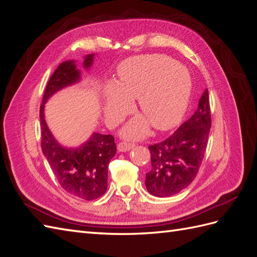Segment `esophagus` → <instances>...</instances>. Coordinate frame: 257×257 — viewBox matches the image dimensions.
<instances>
[{
	"mask_svg": "<svg viewBox=\"0 0 257 257\" xmlns=\"http://www.w3.org/2000/svg\"><path fill=\"white\" fill-rule=\"evenodd\" d=\"M135 145L132 143H128V142H121L118 143L117 145V149L118 152H128V150L132 149Z\"/></svg>",
	"mask_w": 257,
	"mask_h": 257,
	"instance_id": "obj_1",
	"label": "esophagus"
}]
</instances>
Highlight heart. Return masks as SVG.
I'll return each mask as SVG.
<instances>
[{
    "label": "heart",
    "instance_id": "obj_1",
    "mask_svg": "<svg viewBox=\"0 0 257 257\" xmlns=\"http://www.w3.org/2000/svg\"><path fill=\"white\" fill-rule=\"evenodd\" d=\"M118 79L105 86L104 114L109 123H117L128 113L132 100L143 116L130 121L123 134L131 139L145 135L149 123L159 131L177 125L189 104V71L165 54H145L131 58L118 66Z\"/></svg>",
    "mask_w": 257,
    "mask_h": 257
}]
</instances>
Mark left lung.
I'll list each match as a JSON object with an SVG mask.
<instances>
[{
  "instance_id": "8db88e82",
  "label": "left lung",
  "mask_w": 257,
  "mask_h": 257,
  "mask_svg": "<svg viewBox=\"0 0 257 257\" xmlns=\"http://www.w3.org/2000/svg\"><path fill=\"white\" fill-rule=\"evenodd\" d=\"M210 127L209 95L206 89L195 113L168 139L148 147L152 169L146 173L145 184L152 195L172 196L193 182L204 159Z\"/></svg>"
}]
</instances>
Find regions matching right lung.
<instances>
[{"label":"right lung","instance_id":"1","mask_svg":"<svg viewBox=\"0 0 257 257\" xmlns=\"http://www.w3.org/2000/svg\"><path fill=\"white\" fill-rule=\"evenodd\" d=\"M92 60L93 54L87 55L84 67L88 68ZM79 77L74 61L61 63L50 77L40 105L41 148L62 189L75 197L92 201L107 191L109 161L116 153L114 137L93 133L80 147H62L48 128L43 114L47 100L54 92L76 83Z\"/></svg>","mask_w":257,"mask_h":257}]
</instances>
